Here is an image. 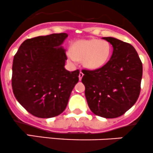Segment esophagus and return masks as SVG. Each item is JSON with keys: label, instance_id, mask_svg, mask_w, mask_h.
<instances>
[{"label": "esophagus", "instance_id": "1", "mask_svg": "<svg viewBox=\"0 0 153 153\" xmlns=\"http://www.w3.org/2000/svg\"><path fill=\"white\" fill-rule=\"evenodd\" d=\"M83 76H84V73H83L82 72H80L79 75H78V77H79V80H80V81H81V80L82 79Z\"/></svg>", "mask_w": 153, "mask_h": 153}]
</instances>
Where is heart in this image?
<instances>
[{
    "label": "heart",
    "instance_id": "heart-1",
    "mask_svg": "<svg viewBox=\"0 0 153 153\" xmlns=\"http://www.w3.org/2000/svg\"><path fill=\"white\" fill-rule=\"evenodd\" d=\"M112 53V47L106 40L84 39L75 42L72 51L67 52V57L72 62L82 60L87 69H98L103 67L108 62Z\"/></svg>",
    "mask_w": 153,
    "mask_h": 153
}]
</instances>
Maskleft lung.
I'll return each instance as SVG.
<instances>
[{
    "mask_svg": "<svg viewBox=\"0 0 153 153\" xmlns=\"http://www.w3.org/2000/svg\"><path fill=\"white\" fill-rule=\"evenodd\" d=\"M112 45L108 63L95 70L83 69L85 96L92 112L105 118L122 116L137 102L143 74L141 60L134 47L113 37H103Z\"/></svg>",
    "mask_w": 153,
    "mask_h": 153,
    "instance_id": "8db88e82",
    "label": "left lung"
}]
</instances>
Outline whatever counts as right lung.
<instances>
[{
    "label": "right lung",
    "instance_id": "right-lung-1",
    "mask_svg": "<svg viewBox=\"0 0 153 153\" xmlns=\"http://www.w3.org/2000/svg\"><path fill=\"white\" fill-rule=\"evenodd\" d=\"M67 33H52L22 42L13 63L12 87L18 102L33 116H58L67 106L78 82L79 70L64 68L67 60L61 45Z\"/></svg>",
    "mask_w": 153,
    "mask_h": 153
}]
</instances>
